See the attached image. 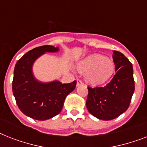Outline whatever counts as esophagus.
Wrapping results in <instances>:
<instances>
[{
	"label": "esophagus",
	"instance_id": "34e87169",
	"mask_svg": "<svg viewBox=\"0 0 147 147\" xmlns=\"http://www.w3.org/2000/svg\"><path fill=\"white\" fill-rule=\"evenodd\" d=\"M83 85V82L81 79H77V86L78 85Z\"/></svg>",
	"mask_w": 147,
	"mask_h": 147
}]
</instances>
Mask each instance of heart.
Instances as JSON below:
<instances>
[{
    "instance_id": "obj_1",
    "label": "heart",
    "mask_w": 147,
    "mask_h": 147,
    "mask_svg": "<svg viewBox=\"0 0 147 147\" xmlns=\"http://www.w3.org/2000/svg\"><path fill=\"white\" fill-rule=\"evenodd\" d=\"M78 69L84 72H88L87 80L92 85L105 82L112 76L114 71V64L101 55H92L78 63Z\"/></svg>"
}]
</instances>
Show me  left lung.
Returning a JSON list of instances; mask_svg holds the SVG:
<instances>
[{
  "label": "left lung",
  "instance_id": "left-lung-1",
  "mask_svg": "<svg viewBox=\"0 0 147 147\" xmlns=\"http://www.w3.org/2000/svg\"><path fill=\"white\" fill-rule=\"evenodd\" d=\"M113 60L116 74L111 81L104 87H88V111L104 121L116 118L125 112L135 89L131 62L118 51H114Z\"/></svg>",
  "mask_w": 147,
  "mask_h": 147
}]
</instances>
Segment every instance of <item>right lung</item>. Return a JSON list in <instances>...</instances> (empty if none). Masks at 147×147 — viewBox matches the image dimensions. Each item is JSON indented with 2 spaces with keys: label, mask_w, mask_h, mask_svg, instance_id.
I'll list each match as a JSON object with an SVG mask.
<instances>
[{
  "label": "right lung",
  "mask_w": 147,
  "mask_h": 147,
  "mask_svg": "<svg viewBox=\"0 0 147 147\" xmlns=\"http://www.w3.org/2000/svg\"><path fill=\"white\" fill-rule=\"evenodd\" d=\"M59 47L42 46L24 54L16 63L12 89L17 105L25 115L38 121H46L62 111L65 99L76 86V81L62 84L59 81L42 83L33 76L32 67L45 53H55Z\"/></svg>",
  "instance_id": "obj_1"
}]
</instances>
